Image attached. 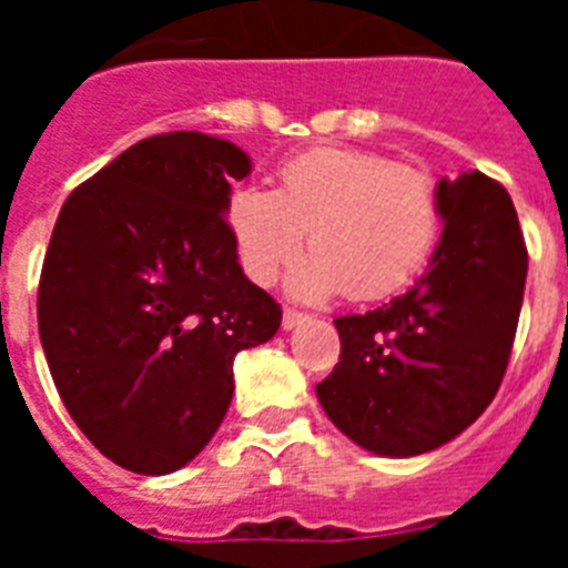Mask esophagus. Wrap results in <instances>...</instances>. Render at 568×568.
<instances>
[{
	"label": "esophagus",
	"instance_id": "obj_1",
	"mask_svg": "<svg viewBox=\"0 0 568 568\" xmlns=\"http://www.w3.org/2000/svg\"><path fill=\"white\" fill-rule=\"evenodd\" d=\"M304 321H307V315L298 313V310H284V315H281V327L295 329L298 324H304Z\"/></svg>",
	"mask_w": 568,
	"mask_h": 568
}]
</instances>
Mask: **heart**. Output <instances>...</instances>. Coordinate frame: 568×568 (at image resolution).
<instances>
[{
    "label": "heart",
    "instance_id": "heart-1",
    "mask_svg": "<svg viewBox=\"0 0 568 568\" xmlns=\"http://www.w3.org/2000/svg\"><path fill=\"white\" fill-rule=\"evenodd\" d=\"M433 179L413 164L355 148H315L278 168V190L241 184L227 202V227L241 270L267 287L290 273L295 298L344 293L375 301L395 293L426 261L438 235Z\"/></svg>",
    "mask_w": 568,
    "mask_h": 568
}]
</instances>
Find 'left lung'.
<instances>
[{
  "label": "left lung",
  "mask_w": 568,
  "mask_h": 568,
  "mask_svg": "<svg viewBox=\"0 0 568 568\" xmlns=\"http://www.w3.org/2000/svg\"><path fill=\"white\" fill-rule=\"evenodd\" d=\"M438 247L409 293L335 318L341 358L315 386L366 453L413 458L458 438L491 404L524 304V233L509 193L471 170L440 179Z\"/></svg>",
  "instance_id": "obj_1"
}]
</instances>
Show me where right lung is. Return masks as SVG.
<instances>
[{
  "label": "right lung",
  "mask_w": 568,
  "mask_h": 568,
  "mask_svg": "<svg viewBox=\"0 0 568 568\" xmlns=\"http://www.w3.org/2000/svg\"><path fill=\"white\" fill-rule=\"evenodd\" d=\"M253 162L195 130L150 135L68 195L39 281V338L70 418L104 458L168 475L233 400V358L281 307L244 275L230 182Z\"/></svg>",
  "instance_id": "obj_1"
}]
</instances>
